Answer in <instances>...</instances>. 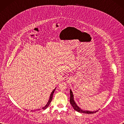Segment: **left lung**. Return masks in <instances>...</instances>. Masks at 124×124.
Returning <instances> with one entry per match:
<instances>
[{
  "instance_id": "obj_1",
  "label": "left lung",
  "mask_w": 124,
  "mask_h": 124,
  "mask_svg": "<svg viewBox=\"0 0 124 124\" xmlns=\"http://www.w3.org/2000/svg\"><path fill=\"white\" fill-rule=\"evenodd\" d=\"M70 104H71L72 107L75 110L77 111V112H80V113H83V114H94V113H96L97 112L98 110H96V111H88V110H83L81 109H80L79 106H77V104L76 103V102L74 100V97H73V94L72 91L70 89Z\"/></svg>"
}]
</instances>
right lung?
I'll list each match as a JSON object with an SVG mask.
<instances>
[{"mask_svg":"<svg viewBox=\"0 0 124 124\" xmlns=\"http://www.w3.org/2000/svg\"><path fill=\"white\" fill-rule=\"evenodd\" d=\"M55 89H56V88H55L54 89V90L52 91V92L51 93V95H50V97H49V100H48V102H47V103L46 104V106H44V107L42 108V109H43V110H45L46 108H47L48 107V106H49V104L51 103V102L52 100V99H53V95L54 92V91H55ZM41 110V109H37V110H35V111H38V110Z\"/></svg>","mask_w":124,"mask_h":124,"instance_id":"1","label":"right lung"}]
</instances>
